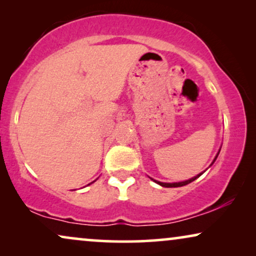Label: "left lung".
<instances>
[{
	"mask_svg": "<svg viewBox=\"0 0 256 256\" xmlns=\"http://www.w3.org/2000/svg\"><path fill=\"white\" fill-rule=\"evenodd\" d=\"M219 152H220V149H219V152H218V154H216V156L214 157V160H213V162H212V164L216 162V157H218V155H219ZM211 164V166H212ZM202 174H202H197V176L196 177H192V178H190V180H184V182H178V183H163V182H158V180H152L155 182V183H157V184H160V186H163V188H180V186H184V185H188V184H190L191 182H194V180H197L198 177H200Z\"/></svg>",
	"mask_w": 256,
	"mask_h": 256,
	"instance_id": "left-lung-1",
	"label": "left lung"
}]
</instances>
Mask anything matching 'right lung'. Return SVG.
Instances as JSON below:
<instances>
[{"label": "right lung", "mask_w": 256, "mask_h": 256, "mask_svg": "<svg viewBox=\"0 0 256 256\" xmlns=\"http://www.w3.org/2000/svg\"><path fill=\"white\" fill-rule=\"evenodd\" d=\"M88 185H90V184H88Z\"/></svg>", "instance_id": "obj_1"}]
</instances>
